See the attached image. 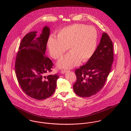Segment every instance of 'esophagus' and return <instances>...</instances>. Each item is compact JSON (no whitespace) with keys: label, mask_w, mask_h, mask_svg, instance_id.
Instances as JSON below:
<instances>
[{"label":"esophagus","mask_w":131,"mask_h":131,"mask_svg":"<svg viewBox=\"0 0 131 131\" xmlns=\"http://www.w3.org/2000/svg\"><path fill=\"white\" fill-rule=\"evenodd\" d=\"M67 71H67V70H62L61 71V73H62V74H65V73H66Z\"/></svg>","instance_id":"1"}]
</instances>
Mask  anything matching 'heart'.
<instances>
[{
  "mask_svg": "<svg viewBox=\"0 0 131 131\" xmlns=\"http://www.w3.org/2000/svg\"><path fill=\"white\" fill-rule=\"evenodd\" d=\"M57 37L51 35L47 40L50 56L57 59L68 49L71 51L57 63L60 68H72L81 60L86 62L96 50L98 34L93 26L84 24H74L63 28L58 32Z\"/></svg>",
  "mask_w": 131,
  "mask_h": 131,
  "instance_id": "heart-1",
  "label": "heart"
}]
</instances>
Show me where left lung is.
Segmentation results:
<instances>
[{
	"label": "left lung",
	"mask_w": 131,
	"mask_h": 131,
	"mask_svg": "<svg viewBox=\"0 0 131 131\" xmlns=\"http://www.w3.org/2000/svg\"><path fill=\"white\" fill-rule=\"evenodd\" d=\"M113 61L112 42L106 33H103L93 56L85 65L75 70V93L82 97H89L100 92L110 73Z\"/></svg>",
	"instance_id": "obj_1"
}]
</instances>
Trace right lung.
<instances>
[{"instance_id": "1", "label": "right lung", "mask_w": 131, "mask_h": 131, "mask_svg": "<svg viewBox=\"0 0 131 131\" xmlns=\"http://www.w3.org/2000/svg\"><path fill=\"white\" fill-rule=\"evenodd\" d=\"M50 28L45 26L40 36L36 31L27 33L21 40L15 61V73L19 84L27 95L42 100L54 93L59 75H46L51 71L53 64L45 54Z\"/></svg>"}]
</instances>
